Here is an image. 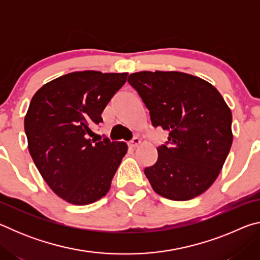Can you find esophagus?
<instances>
[{"label": "esophagus", "mask_w": 260, "mask_h": 260, "mask_svg": "<svg viewBox=\"0 0 260 260\" xmlns=\"http://www.w3.org/2000/svg\"><path fill=\"white\" fill-rule=\"evenodd\" d=\"M140 143H141V140L139 138H134V139H132L129 142H128V147L129 148H136Z\"/></svg>", "instance_id": "esophagus-1"}]
</instances>
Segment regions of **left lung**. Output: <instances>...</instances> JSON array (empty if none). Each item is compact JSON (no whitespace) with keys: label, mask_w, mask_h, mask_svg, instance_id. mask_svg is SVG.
Returning <instances> with one entry per match:
<instances>
[{"label":"left lung","mask_w":260,"mask_h":260,"mask_svg":"<svg viewBox=\"0 0 260 260\" xmlns=\"http://www.w3.org/2000/svg\"><path fill=\"white\" fill-rule=\"evenodd\" d=\"M153 127L169 132L157 161L144 174L158 195L188 201L212 186L230 153L232 112L217 88L178 71H141L128 77Z\"/></svg>","instance_id":"left-lung-1"}]
</instances>
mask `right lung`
<instances>
[{
    "mask_svg": "<svg viewBox=\"0 0 260 260\" xmlns=\"http://www.w3.org/2000/svg\"><path fill=\"white\" fill-rule=\"evenodd\" d=\"M128 73L78 71L47 82L30 101L24 127L35 166L57 196L87 205L107 195L127 152L125 142L91 140Z\"/></svg>",
    "mask_w": 260,
    "mask_h": 260,
    "instance_id": "obj_1",
    "label": "right lung"
}]
</instances>
